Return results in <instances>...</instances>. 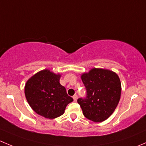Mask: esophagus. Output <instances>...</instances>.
I'll list each match as a JSON object with an SVG mask.
<instances>
[{
  "label": "esophagus",
  "instance_id": "obj_1",
  "mask_svg": "<svg viewBox=\"0 0 146 146\" xmlns=\"http://www.w3.org/2000/svg\"><path fill=\"white\" fill-rule=\"evenodd\" d=\"M73 100L74 101H77V99H78V95H74L73 96Z\"/></svg>",
  "mask_w": 146,
  "mask_h": 146
}]
</instances>
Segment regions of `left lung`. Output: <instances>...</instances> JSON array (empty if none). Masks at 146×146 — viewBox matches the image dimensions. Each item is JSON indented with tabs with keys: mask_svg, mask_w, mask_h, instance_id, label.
Here are the masks:
<instances>
[{
	"mask_svg": "<svg viewBox=\"0 0 146 146\" xmlns=\"http://www.w3.org/2000/svg\"><path fill=\"white\" fill-rule=\"evenodd\" d=\"M87 90L85 98H79L83 115L94 122H102L111 115L119 104L121 85L118 75L111 70L92 68L81 76Z\"/></svg>",
	"mask_w": 146,
	"mask_h": 146,
	"instance_id": "obj_1",
	"label": "left lung"
}]
</instances>
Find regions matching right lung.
<instances>
[{
  "label": "right lung",
  "mask_w": 146,
  "mask_h": 146,
  "mask_svg": "<svg viewBox=\"0 0 146 146\" xmlns=\"http://www.w3.org/2000/svg\"><path fill=\"white\" fill-rule=\"evenodd\" d=\"M60 74L45 69L34 75L26 82V99L39 115L47 119L56 118L64 114L66 106L73 101L60 84Z\"/></svg>",
  "instance_id": "add662e5"
}]
</instances>
